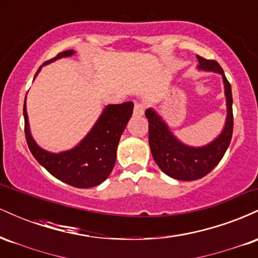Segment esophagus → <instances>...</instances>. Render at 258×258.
I'll return each mask as SVG.
<instances>
[{
  "label": "esophagus",
  "instance_id": "obj_1",
  "mask_svg": "<svg viewBox=\"0 0 258 258\" xmlns=\"http://www.w3.org/2000/svg\"><path fill=\"white\" fill-rule=\"evenodd\" d=\"M144 110H146V106H144L143 103H136L135 109H133V115L135 116H142L144 114Z\"/></svg>",
  "mask_w": 258,
  "mask_h": 258
}]
</instances>
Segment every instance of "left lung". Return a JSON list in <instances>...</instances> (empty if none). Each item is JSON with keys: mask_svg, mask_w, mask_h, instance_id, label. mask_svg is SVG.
Instances as JSON below:
<instances>
[{"mask_svg": "<svg viewBox=\"0 0 258 258\" xmlns=\"http://www.w3.org/2000/svg\"><path fill=\"white\" fill-rule=\"evenodd\" d=\"M197 59L199 61L198 70L216 73L222 76L227 115L220 135L205 146H188L173 135L172 130L155 109L148 108L146 110L153 158L162 172L179 180L200 179L211 172L227 152L233 135V97L229 82L217 61L207 60L199 55H197Z\"/></svg>", "mask_w": 258, "mask_h": 258, "instance_id": "1", "label": "left lung"}]
</instances>
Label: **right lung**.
I'll return each mask as SVG.
<instances>
[{"label":"right lung","mask_w":258,"mask_h":258,"mask_svg":"<svg viewBox=\"0 0 258 258\" xmlns=\"http://www.w3.org/2000/svg\"><path fill=\"white\" fill-rule=\"evenodd\" d=\"M76 51L74 49L59 53L57 57L46 61L42 67L58 59L73 57ZM42 67L37 70L35 78L41 72ZM132 111V102L105 105L92 128L75 147L63 152L52 153L41 148L32 137L25 98L26 142L38 164L55 178L75 188H92L104 182L111 173L116 161V149L120 137L125 131L128 120L131 119Z\"/></svg>","instance_id":"1"}]
</instances>
